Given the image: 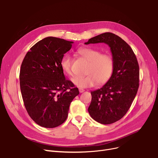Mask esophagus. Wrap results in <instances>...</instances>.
<instances>
[{"mask_svg": "<svg viewBox=\"0 0 158 158\" xmlns=\"http://www.w3.org/2000/svg\"><path fill=\"white\" fill-rule=\"evenodd\" d=\"M79 91L80 93H82V92H85V89H82V88H79Z\"/></svg>", "mask_w": 158, "mask_h": 158, "instance_id": "esophagus-1", "label": "esophagus"}]
</instances>
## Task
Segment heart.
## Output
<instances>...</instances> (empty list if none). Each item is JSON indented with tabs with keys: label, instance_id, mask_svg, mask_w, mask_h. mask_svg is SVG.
Returning <instances> with one entry per match:
<instances>
[{
	"label": "heart",
	"instance_id": "b5f03b06",
	"mask_svg": "<svg viewBox=\"0 0 158 158\" xmlns=\"http://www.w3.org/2000/svg\"><path fill=\"white\" fill-rule=\"evenodd\" d=\"M77 53L89 62L85 76H76L72 79L76 86L86 88L97 84L104 85L111 78L114 69V61L111 55L101 54V51L90 47H82ZM62 70L68 76H72V59L69 55L64 56L61 61Z\"/></svg>",
	"mask_w": 158,
	"mask_h": 158
}]
</instances>
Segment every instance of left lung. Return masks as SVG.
<instances>
[{
    "label": "left lung",
    "mask_w": 158,
    "mask_h": 158,
    "mask_svg": "<svg viewBox=\"0 0 158 158\" xmlns=\"http://www.w3.org/2000/svg\"><path fill=\"white\" fill-rule=\"evenodd\" d=\"M98 43L110 47L114 69L110 80L101 88L91 92L88 110L97 122L110 124L120 120L134 101L139 87V65L132 49L118 36L105 32L85 44Z\"/></svg>",
    "instance_id": "8db88e82"
}]
</instances>
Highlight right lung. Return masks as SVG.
I'll return each instance as SVG.
<instances>
[{
	"instance_id": "right-lung-1",
	"label": "right lung",
	"mask_w": 158,
	"mask_h": 158,
	"mask_svg": "<svg viewBox=\"0 0 158 158\" xmlns=\"http://www.w3.org/2000/svg\"><path fill=\"white\" fill-rule=\"evenodd\" d=\"M73 41L56 37L39 41L27 52L20 71V90L24 106L38 125L54 128L68 117L73 99L79 95L66 80L60 63Z\"/></svg>"
}]
</instances>
